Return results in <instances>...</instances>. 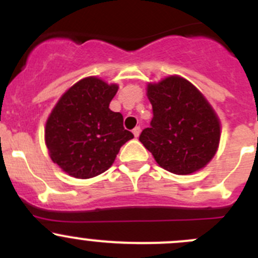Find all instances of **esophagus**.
Here are the masks:
<instances>
[{
	"mask_svg": "<svg viewBox=\"0 0 258 258\" xmlns=\"http://www.w3.org/2000/svg\"><path fill=\"white\" fill-rule=\"evenodd\" d=\"M134 135H135V137H139L140 136V134H141V127L140 126H137V127H135L134 128Z\"/></svg>",
	"mask_w": 258,
	"mask_h": 258,
	"instance_id": "1",
	"label": "esophagus"
}]
</instances>
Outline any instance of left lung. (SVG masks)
I'll return each mask as SVG.
<instances>
[{
  "label": "left lung",
  "mask_w": 258,
  "mask_h": 258,
  "mask_svg": "<svg viewBox=\"0 0 258 258\" xmlns=\"http://www.w3.org/2000/svg\"><path fill=\"white\" fill-rule=\"evenodd\" d=\"M147 97L153 117L140 141L156 162L175 175L204 168L217 152L221 137L220 118L209 101L176 75L148 83Z\"/></svg>",
  "instance_id": "1"
}]
</instances>
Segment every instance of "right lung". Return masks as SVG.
I'll use <instances>...</instances> for the list:
<instances>
[{
	"mask_svg": "<svg viewBox=\"0 0 258 258\" xmlns=\"http://www.w3.org/2000/svg\"><path fill=\"white\" fill-rule=\"evenodd\" d=\"M118 86L98 77L80 80L49 113L45 127L48 155L62 171L76 178H92L112 166L122 145L134 139L123 117L110 110Z\"/></svg>",
	"mask_w": 258,
	"mask_h": 258,
	"instance_id": "right-lung-1",
	"label": "right lung"
}]
</instances>
